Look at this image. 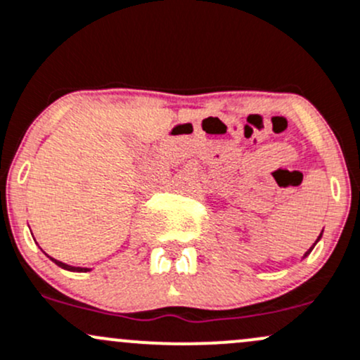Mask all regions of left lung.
Segmentation results:
<instances>
[{
    "mask_svg": "<svg viewBox=\"0 0 360 360\" xmlns=\"http://www.w3.org/2000/svg\"><path fill=\"white\" fill-rule=\"evenodd\" d=\"M321 236H323V233L319 234V238H321ZM316 243H317V241H316ZM316 243H314V245H316ZM312 248H314V247H312ZM312 248H310V250H312ZM310 250H307V252H305V255H304V257H307V255H309V253H310Z\"/></svg>",
    "mask_w": 360,
    "mask_h": 360,
    "instance_id": "1",
    "label": "left lung"
}]
</instances>
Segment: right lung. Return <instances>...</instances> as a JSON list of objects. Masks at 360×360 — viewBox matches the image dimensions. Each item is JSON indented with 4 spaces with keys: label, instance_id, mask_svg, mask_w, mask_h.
<instances>
[{
    "label": "right lung",
    "instance_id": "obj_1",
    "mask_svg": "<svg viewBox=\"0 0 360 360\" xmlns=\"http://www.w3.org/2000/svg\"><path fill=\"white\" fill-rule=\"evenodd\" d=\"M53 262L56 264V266H60L62 267V269H67V271H77V272H81V271H89L88 267H74V266H67V264H63V262H60V260H55V259H51Z\"/></svg>",
    "mask_w": 360,
    "mask_h": 360
}]
</instances>
